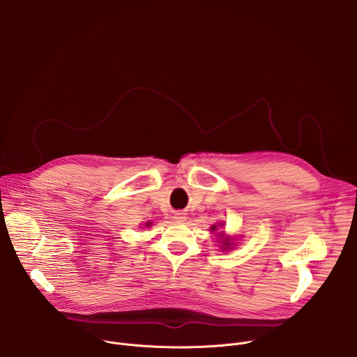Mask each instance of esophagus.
I'll return each mask as SVG.
<instances>
[{
	"label": "esophagus",
	"instance_id": "34e87169",
	"mask_svg": "<svg viewBox=\"0 0 357 357\" xmlns=\"http://www.w3.org/2000/svg\"><path fill=\"white\" fill-rule=\"evenodd\" d=\"M175 220H176V222H179V223H181V222H185V220H186V216H185V213H181V212H178V213L175 215Z\"/></svg>",
	"mask_w": 357,
	"mask_h": 357
}]
</instances>
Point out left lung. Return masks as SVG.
I'll return each mask as SVG.
<instances>
[{
  "mask_svg": "<svg viewBox=\"0 0 357 357\" xmlns=\"http://www.w3.org/2000/svg\"><path fill=\"white\" fill-rule=\"evenodd\" d=\"M215 229H216V227H212V230H215ZM223 244H225V247H227V245H230V244H229V240H227V238H226V240H225V241H223Z\"/></svg>",
  "mask_w": 357,
  "mask_h": 357,
  "instance_id": "obj_1",
  "label": "left lung"
}]
</instances>
